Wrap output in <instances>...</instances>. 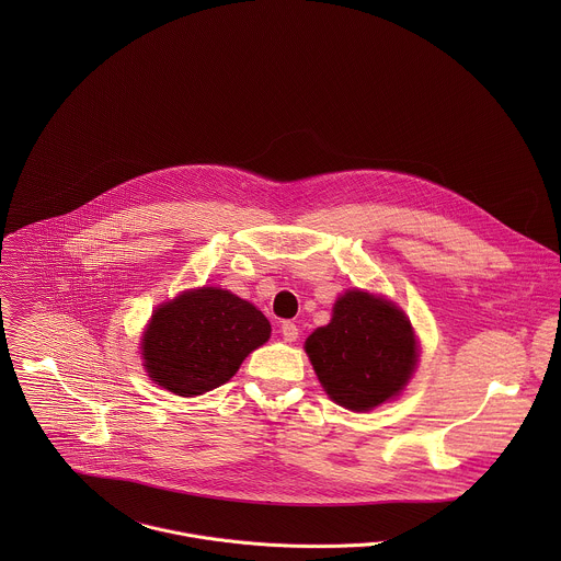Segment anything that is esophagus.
I'll return each mask as SVG.
<instances>
[{
  "label": "esophagus",
  "mask_w": 561,
  "mask_h": 561,
  "mask_svg": "<svg viewBox=\"0 0 561 561\" xmlns=\"http://www.w3.org/2000/svg\"><path fill=\"white\" fill-rule=\"evenodd\" d=\"M280 334H283V339L285 341H296L298 339V325L294 323V321H283V325H280Z\"/></svg>",
  "instance_id": "34e87169"
}]
</instances>
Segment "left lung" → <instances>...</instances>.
I'll return each instance as SVG.
<instances>
[{"mask_svg": "<svg viewBox=\"0 0 561 561\" xmlns=\"http://www.w3.org/2000/svg\"><path fill=\"white\" fill-rule=\"evenodd\" d=\"M330 400L371 410L398 396L416 363V341L400 309L365 291H347L332 320L305 343Z\"/></svg>", "mask_w": 561, "mask_h": 561, "instance_id": "left-lung-1", "label": "left lung"}]
</instances>
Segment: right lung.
<instances>
[{
  "instance_id": "add662e5",
  "label": "right lung",
  "mask_w": 561,
  "mask_h": 561,
  "mask_svg": "<svg viewBox=\"0 0 561 561\" xmlns=\"http://www.w3.org/2000/svg\"><path fill=\"white\" fill-rule=\"evenodd\" d=\"M270 332V321L250 302L203 287L158 309L142 339L145 367L170 393L201 396L231 380Z\"/></svg>"
}]
</instances>
